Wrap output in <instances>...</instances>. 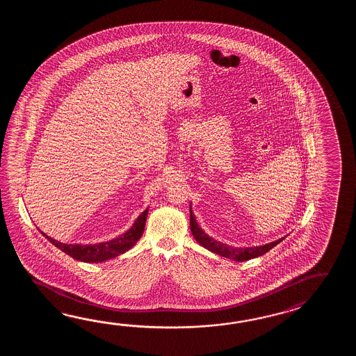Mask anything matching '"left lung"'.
<instances>
[{"label": "left lung", "mask_w": 356, "mask_h": 356, "mask_svg": "<svg viewBox=\"0 0 356 356\" xmlns=\"http://www.w3.org/2000/svg\"><path fill=\"white\" fill-rule=\"evenodd\" d=\"M191 207V206H189ZM189 225H191V232L193 238L196 239V242L202 245L206 250H210L212 253H216L219 256L222 257L229 258V259H233L236 262H244V261H248L252 258L259 257V256H264L266 252H268L270 250H273L275 245H277L279 243L282 242L285 239L281 238L277 239L275 242L267 243L264 245H258V247H244V248H236V247H230L225 243L219 242L216 239L211 238L210 235L206 234L202 227H200V225L197 224L196 216L195 213L191 211V216H189Z\"/></svg>", "instance_id": "1"}]
</instances>
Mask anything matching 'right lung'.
Masks as SVG:
<instances>
[{
    "label": "right lung",
    "mask_w": 356,
    "mask_h": 356,
    "mask_svg": "<svg viewBox=\"0 0 356 356\" xmlns=\"http://www.w3.org/2000/svg\"><path fill=\"white\" fill-rule=\"evenodd\" d=\"M149 209H146L134 222V225L129 227L126 233L114 238L112 241L108 242L98 243V244H67V243H60L56 241L54 238L48 236L46 233L40 232V234L46 236L49 242L57 247L58 250L65 252L70 257L75 258L77 261L81 262H88V264H99V262H106L112 258L118 257L122 253L131 250L141 238L144 233L145 222L147 218Z\"/></svg>",
    "instance_id": "obj_1"
}]
</instances>
